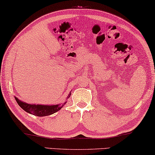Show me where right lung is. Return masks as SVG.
Returning a JSON list of instances; mask_svg holds the SVG:
<instances>
[{"label": "right lung", "instance_id": "obj_1", "mask_svg": "<svg viewBox=\"0 0 155 155\" xmlns=\"http://www.w3.org/2000/svg\"><path fill=\"white\" fill-rule=\"evenodd\" d=\"M71 95V92L69 93L68 97L66 100L70 97ZM15 100L17 101L18 106L24 110L25 111L28 113L30 114H33L34 115L39 117L47 116V115H50L54 114L59 110H61L63 108V106L67 103L65 101L63 104H52V105H43V104H28L25 101L18 100L17 97H15Z\"/></svg>", "mask_w": 155, "mask_h": 155}]
</instances>
